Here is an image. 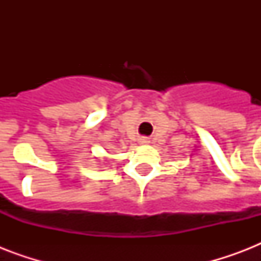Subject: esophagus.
Returning <instances> with one entry per match:
<instances>
[{
  "instance_id": "obj_1",
  "label": "esophagus",
  "mask_w": 261,
  "mask_h": 261,
  "mask_svg": "<svg viewBox=\"0 0 261 261\" xmlns=\"http://www.w3.org/2000/svg\"><path fill=\"white\" fill-rule=\"evenodd\" d=\"M141 143H149V139L142 138V139H141Z\"/></svg>"
}]
</instances>
